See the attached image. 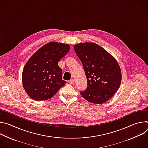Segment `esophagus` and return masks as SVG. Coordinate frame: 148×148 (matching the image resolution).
I'll return each instance as SVG.
<instances>
[{
  "label": "esophagus",
  "instance_id": "esophagus-1",
  "mask_svg": "<svg viewBox=\"0 0 148 148\" xmlns=\"http://www.w3.org/2000/svg\"><path fill=\"white\" fill-rule=\"evenodd\" d=\"M69 83L70 84H74V79L72 78V79H71L70 81H69Z\"/></svg>",
  "mask_w": 148,
  "mask_h": 148
}]
</instances>
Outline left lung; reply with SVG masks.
<instances>
[{"label":"left lung","instance_id":"left-lung-1","mask_svg":"<svg viewBox=\"0 0 148 148\" xmlns=\"http://www.w3.org/2000/svg\"><path fill=\"white\" fill-rule=\"evenodd\" d=\"M74 51L82 62L87 79V87L80 92L81 95L91 103L105 102L121 85L122 75L117 61L94 43L77 44Z\"/></svg>","mask_w":148,"mask_h":148}]
</instances>
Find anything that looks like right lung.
Returning <instances> with one entry per match:
<instances>
[{"instance_id": "right-lung-1", "label": "right lung", "mask_w": 148, "mask_h": 148, "mask_svg": "<svg viewBox=\"0 0 148 148\" xmlns=\"http://www.w3.org/2000/svg\"><path fill=\"white\" fill-rule=\"evenodd\" d=\"M69 50V45L50 42L30 58L22 78L23 88L30 98L36 101L49 99L65 85L58 62Z\"/></svg>"}]
</instances>
